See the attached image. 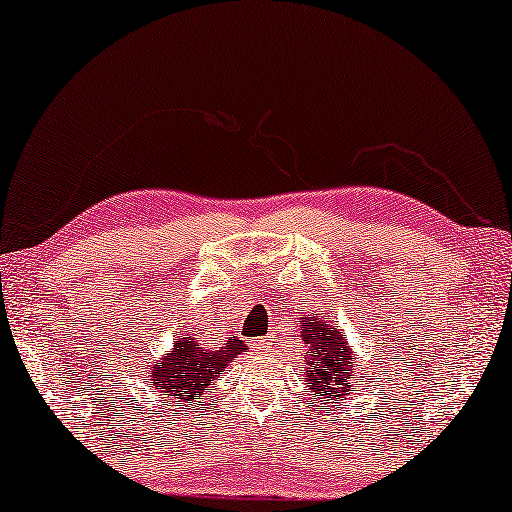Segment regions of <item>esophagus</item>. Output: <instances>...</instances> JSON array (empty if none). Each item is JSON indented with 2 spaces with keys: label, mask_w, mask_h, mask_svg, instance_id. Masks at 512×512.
I'll return each mask as SVG.
<instances>
[{
  "label": "esophagus",
  "mask_w": 512,
  "mask_h": 512,
  "mask_svg": "<svg viewBox=\"0 0 512 512\" xmlns=\"http://www.w3.org/2000/svg\"><path fill=\"white\" fill-rule=\"evenodd\" d=\"M268 345H270V340L268 338H261V340H254V349L258 354L261 352H268Z\"/></svg>",
  "instance_id": "34e87169"
}]
</instances>
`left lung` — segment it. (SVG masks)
I'll return each instance as SVG.
<instances>
[{
  "mask_svg": "<svg viewBox=\"0 0 512 512\" xmlns=\"http://www.w3.org/2000/svg\"><path fill=\"white\" fill-rule=\"evenodd\" d=\"M300 340L305 345V368L298 380L321 398L342 401L352 391L359 366V354L342 335V328L314 312H300Z\"/></svg>",
  "mask_w": 512,
  "mask_h": 512,
  "instance_id": "8db88e82",
  "label": "left lung"
}]
</instances>
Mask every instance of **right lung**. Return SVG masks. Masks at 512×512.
I'll return each mask as SVG.
<instances>
[{
	"label": "right lung",
	"instance_id": "right-lung-1",
	"mask_svg": "<svg viewBox=\"0 0 512 512\" xmlns=\"http://www.w3.org/2000/svg\"><path fill=\"white\" fill-rule=\"evenodd\" d=\"M244 349L247 345L237 338H228L223 347H209L198 335H179L167 354L149 361L144 373L158 398L191 408Z\"/></svg>",
	"mask_w": 512,
	"mask_h": 512
}]
</instances>
